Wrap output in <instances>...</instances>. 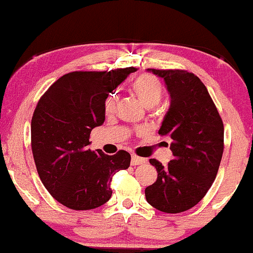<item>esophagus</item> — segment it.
<instances>
[{"label":"esophagus","mask_w":253,"mask_h":253,"mask_svg":"<svg viewBox=\"0 0 253 253\" xmlns=\"http://www.w3.org/2000/svg\"><path fill=\"white\" fill-rule=\"evenodd\" d=\"M147 162V160L143 159V157H139L137 155H132L131 156V165L132 166H138V165H143V163Z\"/></svg>","instance_id":"34e87169"}]
</instances>
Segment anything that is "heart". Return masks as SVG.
<instances>
[{
    "label": "heart",
    "instance_id": "obj_1",
    "mask_svg": "<svg viewBox=\"0 0 253 253\" xmlns=\"http://www.w3.org/2000/svg\"><path fill=\"white\" fill-rule=\"evenodd\" d=\"M131 91L138 100L147 109H153L161 102L163 96V85L159 78L150 73H143L133 80ZM117 105V98L115 94H110L104 103V109L108 115L115 111Z\"/></svg>",
    "mask_w": 253,
    "mask_h": 253
}]
</instances>
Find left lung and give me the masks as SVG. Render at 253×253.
Listing matches in <instances>:
<instances>
[{
	"instance_id": "8db88e82",
	"label": "left lung",
	"mask_w": 253,
	"mask_h": 253,
	"mask_svg": "<svg viewBox=\"0 0 253 253\" xmlns=\"http://www.w3.org/2000/svg\"><path fill=\"white\" fill-rule=\"evenodd\" d=\"M170 93V108L159 133L171 138L174 159L167 166L150 159L157 180L145 188L151 206L165 213L191 210L218 174L224 153V124L204 83L185 70H155Z\"/></svg>"
}]
</instances>
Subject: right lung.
I'll use <instances>...</instances> for the list:
<instances>
[{
    "mask_svg": "<svg viewBox=\"0 0 253 253\" xmlns=\"http://www.w3.org/2000/svg\"><path fill=\"white\" fill-rule=\"evenodd\" d=\"M136 70L70 72L39 99L31 124L35 167L49 194L68 209L102 206L111 198L112 176L129 168L127 151L106 155L87 145L92 129L105 121L104 103L109 93Z\"/></svg>",
    "mask_w": 253,
    "mask_h": 253,
    "instance_id": "right-lung-1",
    "label": "right lung"
}]
</instances>
